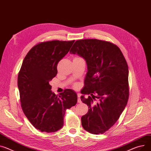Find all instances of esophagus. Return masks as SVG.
I'll list each match as a JSON object with an SVG mask.
<instances>
[{"mask_svg": "<svg viewBox=\"0 0 151 151\" xmlns=\"http://www.w3.org/2000/svg\"><path fill=\"white\" fill-rule=\"evenodd\" d=\"M77 97H78L77 102L79 103H82V100H81V99H80V94H77Z\"/></svg>", "mask_w": 151, "mask_h": 151, "instance_id": "esophagus-1", "label": "esophagus"}]
</instances>
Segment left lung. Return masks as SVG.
Masks as SVG:
<instances>
[{
	"label": "left lung",
	"instance_id": "1",
	"mask_svg": "<svg viewBox=\"0 0 151 151\" xmlns=\"http://www.w3.org/2000/svg\"><path fill=\"white\" fill-rule=\"evenodd\" d=\"M69 52L83 58L87 65L80 99L89 109L81 119L82 126L91 134H103L118 120L128 100L126 61L118 46L97 39L77 40ZM85 94L90 96L86 98ZM95 98L99 102L94 105Z\"/></svg>",
	"mask_w": 151,
	"mask_h": 151
}]
</instances>
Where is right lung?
Wrapping results in <instances>:
<instances>
[{"label": "right lung", "mask_w": 151, "mask_h": 151, "mask_svg": "<svg viewBox=\"0 0 151 151\" xmlns=\"http://www.w3.org/2000/svg\"><path fill=\"white\" fill-rule=\"evenodd\" d=\"M74 41L40 43L33 46L23 61L17 79L21 106L30 123L41 132H54L61 129L66 110L77 103L74 90L66 89L57 96L50 85L57 74L58 63Z\"/></svg>", "instance_id": "obj_1"}]
</instances>
